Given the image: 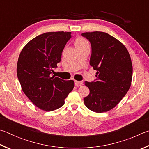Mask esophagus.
Returning <instances> with one entry per match:
<instances>
[{"instance_id": "obj_1", "label": "esophagus", "mask_w": 149, "mask_h": 149, "mask_svg": "<svg viewBox=\"0 0 149 149\" xmlns=\"http://www.w3.org/2000/svg\"><path fill=\"white\" fill-rule=\"evenodd\" d=\"M83 84L82 81H75V85L77 87H79L80 85H81Z\"/></svg>"}]
</instances>
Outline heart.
<instances>
[{
  "mask_svg": "<svg viewBox=\"0 0 149 149\" xmlns=\"http://www.w3.org/2000/svg\"><path fill=\"white\" fill-rule=\"evenodd\" d=\"M75 46L76 47V49H79V48L83 47L85 46V45H88L89 43L86 39H85L83 37H77L75 41Z\"/></svg>",
  "mask_w": 149,
  "mask_h": 149,
  "instance_id": "obj_1",
  "label": "heart"
}]
</instances>
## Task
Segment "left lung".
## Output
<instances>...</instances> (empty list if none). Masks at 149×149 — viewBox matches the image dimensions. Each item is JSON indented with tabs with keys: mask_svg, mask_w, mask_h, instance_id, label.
Wrapping results in <instances>:
<instances>
[{
	"mask_svg": "<svg viewBox=\"0 0 149 149\" xmlns=\"http://www.w3.org/2000/svg\"><path fill=\"white\" fill-rule=\"evenodd\" d=\"M81 35L91 45L89 64L97 70V79L85 82L90 91L84 99L85 105L93 112H107L120 102L130 88L132 60L124 45L107 33L86 32Z\"/></svg>",
	"mask_w": 149,
	"mask_h": 149,
	"instance_id": "left-lung-1",
	"label": "left lung"
}]
</instances>
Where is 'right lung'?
<instances>
[{
	"instance_id": "obj_1",
	"label": "right lung",
	"mask_w": 149,
	"mask_h": 149,
	"mask_svg": "<svg viewBox=\"0 0 149 149\" xmlns=\"http://www.w3.org/2000/svg\"><path fill=\"white\" fill-rule=\"evenodd\" d=\"M71 38V32L45 33L31 40L20 52L17 78L25 95L42 110L49 112L62 107L74 87L73 80L51 75Z\"/></svg>"
}]
</instances>
